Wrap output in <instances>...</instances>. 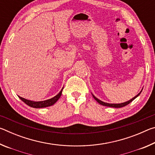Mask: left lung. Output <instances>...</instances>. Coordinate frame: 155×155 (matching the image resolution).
I'll use <instances>...</instances> for the list:
<instances>
[{"label":"left lung","instance_id":"8db88e82","mask_svg":"<svg viewBox=\"0 0 155 155\" xmlns=\"http://www.w3.org/2000/svg\"><path fill=\"white\" fill-rule=\"evenodd\" d=\"M141 91H140V93H139L137 96H135L134 98H133L131 100H130V101H127V102H126V103H120V104H109V103H104V102H103V101H100L99 99H98L97 98H96L95 96H94V95H93V97H94V98L96 100V101L98 102V103H99V104H102V105H103V106H106V107H114V108H120V107H124V106H126V105H127V104H129L130 103H131V102H132L133 100H134L135 98H137V97L140 95V94H141Z\"/></svg>","mask_w":155,"mask_h":155}]
</instances>
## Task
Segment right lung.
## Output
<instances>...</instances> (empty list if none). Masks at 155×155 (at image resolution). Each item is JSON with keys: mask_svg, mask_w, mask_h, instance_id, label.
I'll return each mask as SVG.
<instances>
[{"mask_svg": "<svg viewBox=\"0 0 155 155\" xmlns=\"http://www.w3.org/2000/svg\"><path fill=\"white\" fill-rule=\"evenodd\" d=\"M62 90L61 91L57 94V96H55L53 98H52L51 99L46 100V101H40V102H34V101H28V100H27L25 98H23L22 97L18 96L20 98V99L22 100V101L24 102L25 104H27V105L30 106L31 107H33V108H44V107H50L52 106V104H54L56 102L58 101L59 98H60V96L61 95L62 93Z\"/></svg>", "mask_w": 155, "mask_h": 155, "instance_id": "right-lung-1", "label": "right lung"}]
</instances>
